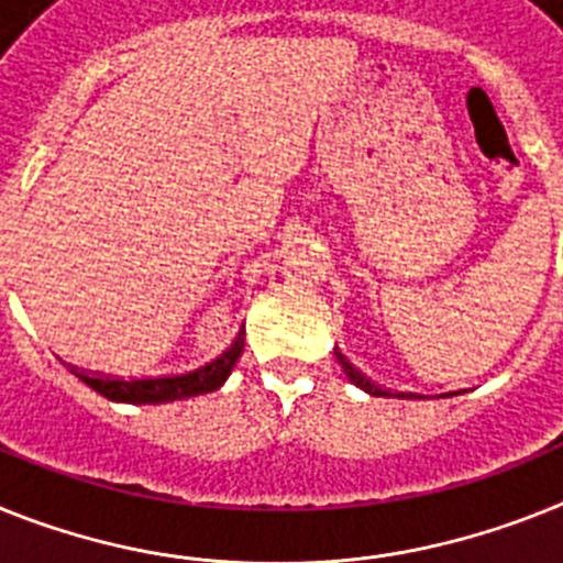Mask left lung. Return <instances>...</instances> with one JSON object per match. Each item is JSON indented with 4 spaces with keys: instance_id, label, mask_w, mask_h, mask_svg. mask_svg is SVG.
Instances as JSON below:
<instances>
[{
    "instance_id": "obj_1",
    "label": "left lung",
    "mask_w": 563,
    "mask_h": 563,
    "mask_svg": "<svg viewBox=\"0 0 563 563\" xmlns=\"http://www.w3.org/2000/svg\"><path fill=\"white\" fill-rule=\"evenodd\" d=\"M334 354H338V363H340V366H343V372H346V377H349V380H352L354 386H361L363 391H369V395H375V398H384V395H389V391H386L384 386H377L375 380H369V377L363 375V372L354 369L352 363H349L346 357H343V354H340V352H334ZM406 398H409V395H406Z\"/></svg>"
}]
</instances>
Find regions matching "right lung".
<instances>
[{
	"label": "right lung",
	"mask_w": 563,
	"mask_h": 563,
	"mask_svg": "<svg viewBox=\"0 0 563 563\" xmlns=\"http://www.w3.org/2000/svg\"><path fill=\"white\" fill-rule=\"evenodd\" d=\"M243 334H240L225 354H220L209 366L186 372V375H163V377H117L102 375V372H88L70 366V372L99 391L108 400H125V404H165V400L194 398V395H206L223 386L225 377L231 375L234 363L243 354Z\"/></svg>",
	"instance_id": "add662e5"
}]
</instances>
